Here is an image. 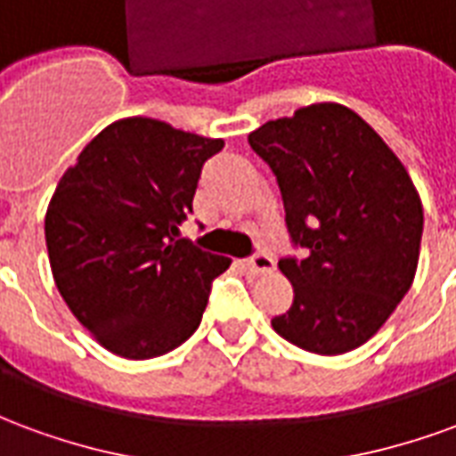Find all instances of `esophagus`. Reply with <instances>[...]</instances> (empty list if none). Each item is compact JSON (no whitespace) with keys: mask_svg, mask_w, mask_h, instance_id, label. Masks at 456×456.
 I'll return each instance as SVG.
<instances>
[{"mask_svg":"<svg viewBox=\"0 0 456 456\" xmlns=\"http://www.w3.org/2000/svg\"><path fill=\"white\" fill-rule=\"evenodd\" d=\"M244 266L251 273H268V271H273V258L268 256V254H254V256L244 261Z\"/></svg>","mask_w":456,"mask_h":456,"instance_id":"1","label":"esophagus"}]
</instances>
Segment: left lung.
Returning a JSON list of instances; mask_svg holds the SVG:
<instances>
[{
	"mask_svg": "<svg viewBox=\"0 0 456 456\" xmlns=\"http://www.w3.org/2000/svg\"><path fill=\"white\" fill-rule=\"evenodd\" d=\"M248 146L273 170L290 244L303 248L278 261L296 297L271 325L305 352H352L415 278L422 205L408 170L359 114L332 102L266 121Z\"/></svg>",
	"mask_w": 456,
	"mask_h": 456,
	"instance_id": "obj_1",
	"label": "left lung"
}]
</instances>
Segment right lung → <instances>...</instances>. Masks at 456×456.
Segmentation results:
<instances>
[{
  "label": "right lung",
  "mask_w": 456,
  "mask_h": 456,
  "mask_svg": "<svg viewBox=\"0 0 456 456\" xmlns=\"http://www.w3.org/2000/svg\"><path fill=\"white\" fill-rule=\"evenodd\" d=\"M222 146L131 117L65 170L45 212V247L61 296L104 349L153 359L198 330L212 281L232 261L175 237L205 160Z\"/></svg>",
  "instance_id": "obj_1"
}]
</instances>
